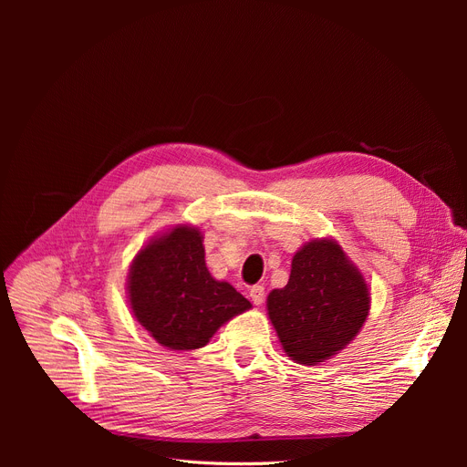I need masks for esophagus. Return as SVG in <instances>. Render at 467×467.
I'll use <instances>...</instances> for the list:
<instances>
[{"instance_id":"34e87169","label":"esophagus","mask_w":467,"mask_h":467,"mask_svg":"<svg viewBox=\"0 0 467 467\" xmlns=\"http://www.w3.org/2000/svg\"><path fill=\"white\" fill-rule=\"evenodd\" d=\"M250 297H252V301H254L255 306H261L263 301H265V287H263V285H254V287L250 289Z\"/></svg>"}]
</instances>
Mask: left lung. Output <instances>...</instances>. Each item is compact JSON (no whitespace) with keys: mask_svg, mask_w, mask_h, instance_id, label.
Returning a JSON list of instances; mask_svg holds the SVG:
<instances>
[{"mask_svg":"<svg viewBox=\"0 0 467 467\" xmlns=\"http://www.w3.org/2000/svg\"><path fill=\"white\" fill-rule=\"evenodd\" d=\"M369 287L333 238L312 240L293 255L289 282L266 297L284 352L317 365L354 340L369 316Z\"/></svg>","mask_w":467,"mask_h":467,"instance_id":"left-lung-1","label":"left lung"}]
</instances>
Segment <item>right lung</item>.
<instances>
[{
  "mask_svg": "<svg viewBox=\"0 0 467 467\" xmlns=\"http://www.w3.org/2000/svg\"><path fill=\"white\" fill-rule=\"evenodd\" d=\"M199 227L176 225L150 240L129 273V305L138 324L168 350H196L252 303L215 280Z\"/></svg>",
  "mask_w": 467,
  "mask_h": 467,
  "instance_id": "add662e5",
  "label": "right lung"
}]
</instances>
